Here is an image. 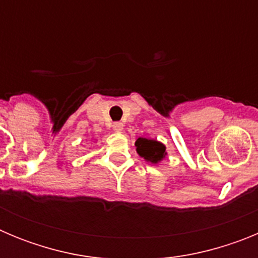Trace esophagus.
Wrapping results in <instances>:
<instances>
[{
  "label": "esophagus",
  "instance_id": "34e87169",
  "mask_svg": "<svg viewBox=\"0 0 258 258\" xmlns=\"http://www.w3.org/2000/svg\"><path fill=\"white\" fill-rule=\"evenodd\" d=\"M112 127L115 132H117V133H121L122 129H124V124H122V122H113Z\"/></svg>",
  "mask_w": 258,
  "mask_h": 258
}]
</instances>
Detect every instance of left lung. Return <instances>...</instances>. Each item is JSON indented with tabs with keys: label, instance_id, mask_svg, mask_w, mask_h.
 I'll return each mask as SVG.
<instances>
[{
	"label": "left lung",
	"instance_id": "8db88e82",
	"mask_svg": "<svg viewBox=\"0 0 258 258\" xmlns=\"http://www.w3.org/2000/svg\"><path fill=\"white\" fill-rule=\"evenodd\" d=\"M136 150L137 154L150 164L161 163L168 155L164 143L149 138H138L136 141Z\"/></svg>",
	"mask_w": 258,
	"mask_h": 258
}]
</instances>
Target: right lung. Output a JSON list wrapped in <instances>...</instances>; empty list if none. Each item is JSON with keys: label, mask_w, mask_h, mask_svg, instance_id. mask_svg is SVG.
Masks as SVG:
<instances>
[{"label": "right lung", "mask_w": 258, "mask_h": 258, "mask_svg": "<svg viewBox=\"0 0 258 258\" xmlns=\"http://www.w3.org/2000/svg\"><path fill=\"white\" fill-rule=\"evenodd\" d=\"M94 141H95V140H94Z\"/></svg>", "instance_id": "add662e5"}]
</instances>
